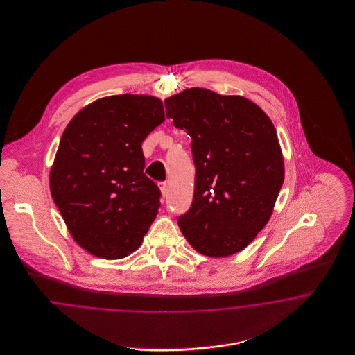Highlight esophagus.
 <instances>
[{"instance_id":"esophagus-1","label":"esophagus","mask_w":355,"mask_h":355,"mask_svg":"<svg viewBox=\"0 0 355 355\" xmlns=\"http://www.w3.org/2000/svg\"><path fill=\"white\" fill-rule=\"evenodd\" d=\"M159 190H161L162 197H166V194H168V186H166V182H161V184H159Z\"/></svg>"}]
</instances>
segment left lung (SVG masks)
<instances>
[{
	"instance_id": "obj_1",
	"label": "left lung",
	"mask_w": 355,
	"mask_h": 355,
	"mask_svg": "<svg viewBox=\"0 0 355 355\" xmlns=\"http://www.w3.org/2000/svg\"><path fill=\"white\" fill-rule=\"evenodd\" d=\"M166 117L191 137L193 203L178 226L198 253L243 250L270 220L285 178L271 119L241 96L190 87L165 100Z\"/></svg>"
}]
</instances>
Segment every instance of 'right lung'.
<instances>
[{
  "mask_svg": "<svg viewBox=\"0 0 355 355\" xmlns=\"http://www.w3.org/2000/svg\"><path fill=\"white\" fill-rule=\"evenodd\" d=\"M164 121L159 98L121 94L89 103L69 122L51 166V197L87 253L119 259L142 243L161 191L144 173L141 145Z\"/></svg>",
  "mask_w": 355,
  "mask_h": 355,
  "instance_id": "right-lung-1",
  "label": "right lung"
}]
</instances>
